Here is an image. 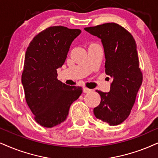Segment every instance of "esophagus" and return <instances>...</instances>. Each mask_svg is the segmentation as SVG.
<instances>
[{
    "label": "esophagus",
    "mask_w": 158,
    "mask_h": 158,
    "mask_svg": "<svg viewBox=\"0 0 158 158\" xmlns=\"http://www.w3.org/2000/svg\"><path fill=\"white\" fill-rule=\"evenodd\" d=\"M92 91V89H89L88 88H87V87H84L83 88V92L85 93H90Z\"/></svg>",
    "instance_id": "obj_1"
}]
</instances>
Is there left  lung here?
<instances>
[{
  "instance_id": "left-lung-1",
  "label": "left lung",
  "mask_w": 158,
  "mask_h": 158,
  "mask_svg": "<svg viewBox=\"0 0 158 158\" xmlns=\"http://www.w3.org/2000/svg\"><path fill=\"white\" fill-rule=\"evenodd\" d=\"M85 31L101 40L106 73L113 79L109 93L96 90L101 103L94 108V114L110 125H117L129 116L142 84L136 43L128 31L116 23L85 27Z\"/></svg>"
}]
</instances>
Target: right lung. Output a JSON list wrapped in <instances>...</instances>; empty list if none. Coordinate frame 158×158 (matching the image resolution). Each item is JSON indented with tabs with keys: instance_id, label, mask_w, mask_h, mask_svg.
<instances>
[{
	"instance_id": "add662e5",
	"label": "right lung",
	"mask_w": 158,
	"mask_h": 158,
	"mask_svg": "<svg viewBox=\"0 0 158 158\" xmlns=\"http://www.w3.org/2000/svg\"><path fill=\"white\" fill-rule=\"evenodd\" d=\"M81 32L63 26L49 27L35 35L26 50L22 84L26 102L41 126L52 127L63 123L71 105L82 93L81 87L59 81L57 71Z\"/></svg>"
}]
</instances>
